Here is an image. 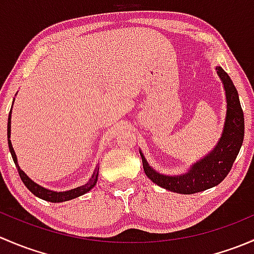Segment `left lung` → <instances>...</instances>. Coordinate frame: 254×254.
Instances as JSON below:
<instances>
[{"instance_id": "left-lung-1", "label": "left lung", "mask_w": 254, "mask_h": 254, "mask_svg": "<svg viewBox=\"0 0 254 254\" xmlns=\"http://www.w3.org/2000/svg\"><path fill=\"white\" fill-rule=\"evenodd\" d=\"M226 93L227 111L221 137L215 147L196 161L184 175L166 176L156 172L140 151L146 176L157 186L179 194H194L217 186L231 171L245 136V118L237 89L230 76L220 66L216 67Z\"/></svg>"}]
</instances>
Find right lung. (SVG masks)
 I'll use <instances>...</instances> for the list:
<instances>
[{
  "label": "right lung",
  "mask_w": 254,
  "mask_h": 254,
  "mask_svg": "<svg viewBox=\"0 0 254 254\" xmlns=\"http://www.w3.org/2000/svg\"><path fill=\"white\" fill-rule=\"evenodd\" d=\"M11 113H12V109H11V112H9L8 124H7V137H8L9 151H11L12 158H13L14 163H16V167H17V170H18V173H19L20 179H22V182H23V183H24V186L27 187V188L29 189V190L32 191V193L34 194L35 196H38V198L43 199V200L51 201V203H63V201H67V200H71V199L77 198V196L83 195V194H86L87 191H89L92 188H93L94 186H96L97 181H98L99 167H97L96 170H94V172H93V175H92L91 179H89V181L87 182V183L84 184V186L77 187V188L71 189V190H66V191H54V190H50V189L44 188V187L39 186V184L35 183L34 181H32V179H30L29 177H28L24 172H23L22 170H20L19 166H18L16 152H14L13 147H12V142H11V140H9V137H11Z\"/></svg>",
  "instance_id": "right-lung-1"
}]
</instances>
